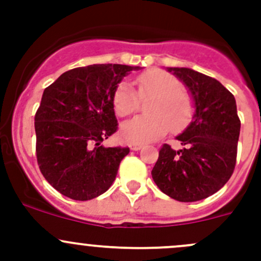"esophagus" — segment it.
Returning <instances> with one entry per match:
<instances>
[{
    "instance_id": "1",
    "label": "esophagus",
    "mask_w": 261,
    "mask_h": 261,
    "mask_svg": "<svg viewBox=\"0 0 261 261\" xmlns=\"http://www.w3.org/2000/svg\"><path fill=\"white\" fill-rule=\"evenodd\" d=\"M141 144H139V143H131L130 144V149L131 150H140L141 149Z\"/></svg>"
}]
</instances>
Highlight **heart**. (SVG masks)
<instances>
[{"label":"heart","instance_id":"obj_1","mask_svg":"<svg viewBox=\"0 0 261 261\" xmlns=\"http://www.w3.org/2000/svg\"><path fill=\"white\" fill-rule=\"evenodd\" d=\"M134 82L138 87V94L130 84L122 82L112 96L118 117L133 115L139 109V98H150L145 107L149 115L133 118L121 127V135L126 141L150 143L163 138L170 127L173 131H179L189 125L196 106L193 97L181 88L177 77L165 70L152 69L139 74Z\"/></svg>","mask_w":261,"mask_h":261}]
</instances>
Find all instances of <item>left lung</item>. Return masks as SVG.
<instances>
[{"mask_svg":"<svg viewBox=\"0 0 261 261\" xmlns=\"http://www.w3.org/2000/svg\"><path fill=\"white\" fill-rule=\"evenodd\" d=\"M186 83L196 105L194 120L177 136L183 145L164 144L151 170L160 191L179 202H196L220 191L232 175L240 118L233 94L215 78L189 68H169Z\"/></svg>","mask_w":261,"mask_h":261,"instance_id":"obj_1","label":"left lung"}]
</instances>
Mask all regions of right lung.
Wrapping results in <instances>:
<instances>
[{"label":"right lung","mask_w":261,"mask_h":261,"mask_svg":"<svg viewBox=\"0 0 261 261\" xmlns=\"http://www.w3.org/2000/svg\"><path fill=\"white\" fill-rule=\"evenodd\" d=\"M138 67L93 64L63 73L44 89L35 114L36 159L49 184L65 197L88 201L114 183L128 147H105L118 128L112 96Z\"/></svg>","instance_id":"1"}]
</instances>
